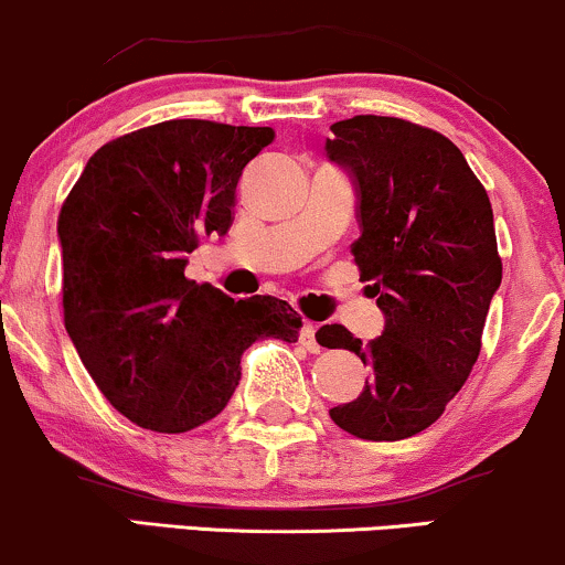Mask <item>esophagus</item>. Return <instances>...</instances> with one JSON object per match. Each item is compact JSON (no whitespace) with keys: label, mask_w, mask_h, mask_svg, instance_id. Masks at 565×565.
<instances>
[{"label":"esophagus","mask_w":565,"mask_h":565,"mask_svg":"<svg viewBox=\"0 0 565 565\" xmlns=\"http://www.w3.org/2000/svg\"><path fill=\"white\" fill-rule=\"evenodd\" d=\"M315 333H317V324H315V322H303V328H301V343L311 351V354H317V351L322 349L320 343H317Z\"/></svg>","instance_id":"esophagus-1"}]
</instances>
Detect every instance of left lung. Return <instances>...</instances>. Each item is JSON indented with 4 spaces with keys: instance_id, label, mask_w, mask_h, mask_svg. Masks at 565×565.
Segmentation results:
<instances>
[{
    "instance_id": "left-lung-1",
    "label": "left lung",
    "mask_w": 565,
    "mask_h": 565,
    "mask_svg": "<svg viewBox=\"0 0 565 565\" xmlns=\"http://www.w3.org/2000/svg\"><path fill=\"white\" fill-rule=\"evenodd\" d=\"M330 131L328 158L356 188L351 254L386 317L370 343L343 324L317 330L320 347L354 351L370 367L362 394L330 417L356 439H409L439 420L479 360L502 282L492 203L439 131L391 116H354Z\"/></svg>"
}]
</instances>
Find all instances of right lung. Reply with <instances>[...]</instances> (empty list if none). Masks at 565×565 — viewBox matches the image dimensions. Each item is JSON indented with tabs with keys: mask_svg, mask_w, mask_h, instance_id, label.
I'll use <instances>...</instances> for the list:
<instances>
[{
	"mask_svg": "<svg viewBox=\"0 0 565 565\" xmlns=\"http://www.w3.org/2000/svg\"><path fill=\"white\" fill-rule=\"evenodd\" d=\"M269 126L177 118L103 145L65 198L63 315L103 396L139 428L184 434L227 407L243 351L298 341L275 296L230 298L184 277L203 241L227 235L243 169Z\"/></svg>",
	"mask_w": 565,
	"mask_h": 565,
	"instance_id": "1",
	"label": "right lung"
}]
</instances>
